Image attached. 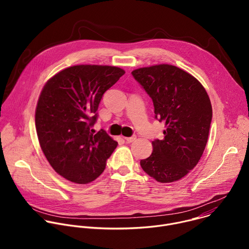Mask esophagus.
I'll return each mask as SVG.
<instances>
[{
    "label": "esophagus",
    "instance_id": "obj_1",
    "mask_svg": "<svg viewBox=\"0 0 249 249\" xmlns=\"http://www.w3.org/2000/svg\"><path fill=\"white\" fill-rule=\"evenodd\" d=\"M136 139H137V137H136V136H132V137H126V138H125V141H126V142H128V143H132V142L136 141Z\"/></svg>",
    "mask_w": 249,
    "mask_h": 249
}]
</instances>
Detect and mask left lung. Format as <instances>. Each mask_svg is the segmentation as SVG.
Segmentation results:
<instances>
[{"instance_id":"left-lung-1","label":"left lung","mask_w":249,"mask_h":249,"mask_svg":"<svg viewBox=\"0 0 249 249\" xmlns=\"http://www.w3.org/2000/svg\"><path fill=\"white\" fill-rule=\"evenodd\" d=\"M132 75L153 99L155 117L165 123L163 139L152 142V155L140 164L160 183L179 180L207 145L213 114L209 95L196 78L172 65L139 68Z\"/></svg>"}]
</instances>
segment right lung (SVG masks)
Returning <instances> with one entry per match:
<instances>
[{
    "instance_id": "obj_1",
    "label": "right lung",
    "mask_w": 249,
    "mask_h": 249,
    "mask_svg": "<svg viewBox=\"0 0 249 249\" xmlns=\"http://www.w3.org/2000/svg\"><path fill=\"white\" fill-rule=\"evenodd\" d=\"M125 74L114 66L77 65L47 81L35 109L41 150L53 169L67 180L87 184L103 172L117 142L90 129L103 93Z\"/></svg>"
}]
</instances>
